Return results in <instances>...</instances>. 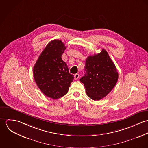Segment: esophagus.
<instances>
[{"label": "esophagus", "instance_id": "esophagus-1", "mask_svg": "<svg viewBox=\"0 0 148 148\" xmlns=\"http://www.w3.org/2000/svg\"><path fill=\"white\" fill-rule=\"evenodd\" d=\"M79 77H80V75L79 73H76L75 75V80L78 79L79 78Z\"/></svg>", "mask_w": 148, "mask_h": 148}]
</instances>
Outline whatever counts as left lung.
Masks as SVG:
<instances>
[{"mask_svg": "<svg viewBox=\"0 0 148 148\" xmlns=\"http://www.w3.org/2000/svg\"><path fill=\"white\" fill-rule=\"evenodd\" d=\"M85 65V73L80 81L84 85L86 93L90 99L101 100L110 92L117 82L116 67L104 49L100 53L89 56Z\"/></svg>", "mask_w": 148, "mask_h": 148, "instance_id": "8db88e82", "label": "left lung"}]
</instances>
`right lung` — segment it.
Instances as JSON below:
<instances>
[{
	"label": "right lung",
	"mask_w": 148,
	"mask_h": 148,
	"mask_svg": "<svg viewBox=\"0 0 148 148\" xmlns=\"http://www.w3.org/2000/svg\"><path fill=\"white\" fill-rule=\"evenodd\" d=\"M65 49L61 40H52L42 51L33 69L39 88L46 96L54 100L66 94L74 79L62 59Z\"/></svg>",
	"instance_id": "1"
}]
</instances>
